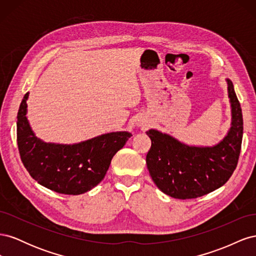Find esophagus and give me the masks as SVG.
<instances>
[{
  "instance_id": "1",
  "label": "esophagus",
  "mask_w": 256,
  "mask_h": 256,
  "mask_svg": "<svg viewBox=\"0 0 256 256\" xmlns=\"http://www.w3.org/2000/svg\"><path fill=\"white\" fill-rule=\"evenodd\" d=\"M138 125H140V126H143V122H138Z\"/></svg>"
}]
</instances>
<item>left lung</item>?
<instances>
[{
	"mask_svg": "<svg viewBox=\"0 0 256 256\" xmlns=\"http://www.w3.org/2000/svg\"><path fill=\"white\" fill-rule=\"evenodd\" d=\"M226 81L230 127L216 144L190 145L157 129L146 131L152 140L147 168L158 189L166 196L178 200L203 196L222 187L236 168L244 134L242 112L233 82L228 78Z\"/></svg>",
	"mask_w": 256,
	"mask_h": 256,
	"instance_id": "1",
	"label": "left lung"
}]
</instances>
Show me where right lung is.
<instances>
[{"label": "right lung", "mask_w": 256, "mask_h": 256, "mask_svg": "<svg viewBox=\"0 0 256 256\" xmlns=\"http://www.w3.org/2000/svg\"><path fill=\"white\" fill-rule=\"evenodd\" d=\"M26 92L17 116V143L30 175L44 187L62 194L78 196L104 180L111 160L131 138L115 131L74 144L44 142L37 138L28 120Z\"/></svg>", "instance_id": "obj_1"}]
</instances>
